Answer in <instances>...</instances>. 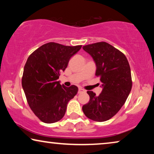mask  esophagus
I'll return each mask as SVG.
<instances>
[{
    "label": "esophagus",
    "instance_id": "obj_1",
    "mask_svg": "<svg viewBox=\"0 0 154 154\" xmlns=\"http://www.w3.org/2000/svg\"><path fill=\"white\" fill-rule=\"evenodd\" d=\"M85 90H83L82 88H79V93H81V92H85Z\"/></svg>",
    "mask_w": 154,
    "mask_h": 154
}]
</instances>
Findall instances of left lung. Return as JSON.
I'll return each mask as SVG.
<instances>
[{
    "label": "left lung",
    "instance_id": "8db88e82",
    "mask_svg": "<svg viewBox=\"0 0 154 154\" xmlns=\"http://www.w3.org/2000/svg\"><path fill=\"white\" fill-rule=\"evenodd\" d=\"M83 49L95 63V75L100 77L102 91L99 96L88 91L90 101L82 109L92 121H108L119 112L131 91L129 63L125 54L106 42L90 44L83 46Z\"/></svg>",
    "mask_w": 154,
    "mask_h": 154
}]
</instances>
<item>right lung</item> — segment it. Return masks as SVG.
Masks as SVG:
<instances>
[{
  "mask_svg": "<svg viewBox=\"0 0 154 154\" xmlns=\"http://www.w3.org/2000/svg\"><path fill=\"white\" fill-rule=\"evenodd\" d=\"M82 45L65 46L56 43L44 44L27 59L22 85L27 102L34 114L45 123L64 117L68 102L77 94V86L66 87L58 81L69 60Z\"/></svg>",
  "mask_w": 154,
  "mask_h": 154,
  "instance_id": "1",
  "label": "right lung"
}]
</instances>
